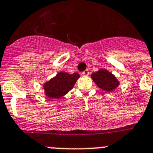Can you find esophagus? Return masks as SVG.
Here are the masks:
<instances>
[{
	"instance_id": "esophagus-1",
	"label": "esophagus",
	"mask_w": 153,
	"mask_h": 153,
	"mask_svg": "<svg viewBox=\"0 0 153 153\" xmlns=\"http://www.w3.org/2000/svg\"><path fill=\"white\" fill-rule=\"evenodd\" d=\"M82 74V75H85V76H87V75H89L88 70H85V71H84Z\"/></svg>"
}]
</instances>
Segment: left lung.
Wrapping results in <instances>:
<instances>
[{"mask_svg":"<svg viewBox=\"0 0 153 153\" xmlns=\"http://www.w3.org/2000/svg\"><path fill=\"white\" fill-rule=\"evenodd\" d=\"M91 77L99 88L106 91H113L120 85V82L115 75L104 68L92 73Z\"/></svg>","mask_w":153,"mask_h":153,"instance_id":"1","label":"left lung"}]
</instances>
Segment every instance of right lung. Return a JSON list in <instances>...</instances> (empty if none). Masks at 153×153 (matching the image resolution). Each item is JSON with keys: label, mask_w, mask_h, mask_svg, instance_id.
Returning a JSON list of instances; mask_svg holds the SVG:
<instances>
[{"label": "right lung", "mask_w": 153, "mask_h": 153, "mask_svg": "<svg viewBox=\"0 0 153 153\" xmlns=\"http://www.w3.org/2000/svg\"><path fill=\"white\" fill-rule=\"evenodd\" d=\"M79 77V74L76 72L73 74L64 71L59 72L56 76L43 84L45 94L49 98H60L73 88Z\"/></svg>", "instance_id": "right-lung-1"}]
</instances>
